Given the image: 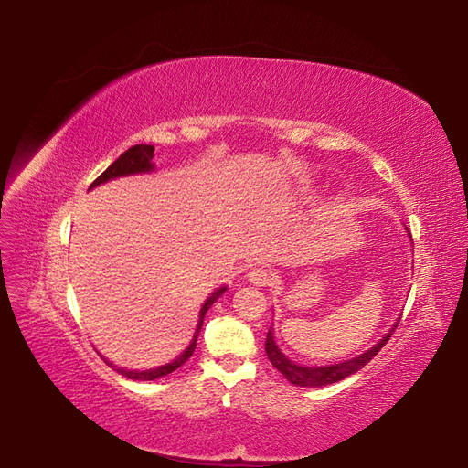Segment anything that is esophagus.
Wrapping results in <instances>:
<instances>
[{"label": "esophagus", "instance_id": "obj_1", "mask_svg": "<svg viewBox=\"0 0 468 468\" xmlns=\"http://www.w3.org/2000/svg\"><path fill=\"white\" fill-rule=\"evenodd\" d=\"M248 281L256 287H267V285H271V273H269L263 267H256L248 273Z\"/></svg>", "mask_w": 468, "mask_h": 468}]
</instances>
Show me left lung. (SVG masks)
Masks as SVG:
<instances>
[{"mask_svg": "<svg viewBox=\"0 0 468 468\" xmlns=\"http://www.w3.org/2000/svg\"><path fill=\"white\" fill-rule=\"evenodd\" d=\"M394 330H396V324H394V328L385 337H382L377 346H373L369 351L361 353L359 357H353L344 363H335V365H328V367H303L299 363H292L285 356V353H281V349L275 346V337H273L271 330L267 332L265 353L275 369L289 382H292V385H296V387H325V385H332V382L344 380L346 377L363 369V367L380 351V347H385V344L392 337Z\"/></svg>", "mask_w": 468, "mask_h": 468, "instance_id": "8db88e82", "label": "left lung"}]
</instances>
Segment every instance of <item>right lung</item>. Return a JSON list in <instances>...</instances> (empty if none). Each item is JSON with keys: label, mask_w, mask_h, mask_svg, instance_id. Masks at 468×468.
<instances>
[{"label": "right lung", "mask_w": 468, "mask_h": 468, "mask_svg": "<svg viewBox=\"0 0 468 468\" xmlns=\"http://www.w3.org/2000/svg\"><path fill=\"white\" fill-rule=\"evenodd\" d=\"M152 158H154V146H150V144H136V146L129 148L126 152H122V154L119 155V158H117L115 162H112V164L105 169V172L91 183L90 189H93V187H97V186H101V183H105V181H109V179H115V177L152 172V169H154ZM224 291H226V287L217 289V291L212 292V294L208 296V299L205 301V304H203V308H201V314H199V324H197V332H195V335H193V339H191L189 347H187L186 351H183L179 357H176L172 363H165V365L158 367V369H148V371H126V369H119V367L109 363L105 357H103V361H105L107 365H111V367H115V371H119L122 377H129V378H133V380H155V378H160V377H165V375H169V373H174L176 369H179V367L193 356V351H195V347H197V337H199V330H201V325H203L207 310L217 303V299H218L220 294H224Z\"/></svg>", "instance_id": "obj_1"}]
</instances>
